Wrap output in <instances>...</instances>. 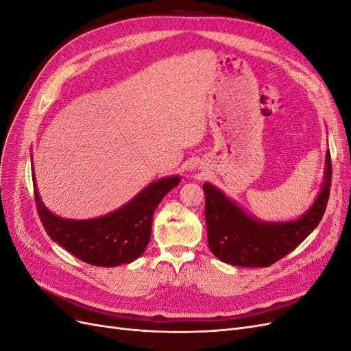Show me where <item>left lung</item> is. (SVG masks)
<instances>
[{
	"label": "left lung",
	"instance_id": "8db88e82",
	"mask_svg": "<svg viewBox=\"0 0 351 351\" xmlns=\"http://www.w3.org/2000/svg\"><path fill=\"white\" fill-rule=\"evenodd\" d=\"M331 177V154L328 152L319 196L302 218L291 222L253 219L217 187L205 183V219L210 252L222 262L244 268L269 267L282 259L321 222L329 199Z\"/></svg>",
	"mask_w": 351,
	"mask_h": 351
}]
</instances>
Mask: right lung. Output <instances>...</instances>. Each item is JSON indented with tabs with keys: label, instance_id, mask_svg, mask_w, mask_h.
<instances>
[{
	"label": "right lung",
	"instance_id": "right-lung-1",
	"mask_svg": "<svg viewBox=\"0 0 351 351\" xmlns=\"http://www.w3.org/2000/svg\"><path fill=\"white\" fill-rule=\"evenodd\" d=\"M178 183L177 176L158 180L119 210L86 221L64 219L51 214L42 204L36 184L34 187L38 214L48 236L77 259L111 268L130 263L145 252L151 239L154 212Z\"/></svg>",
	"mask_w": 351,
	"mask_h": 351
}]
</instances>
